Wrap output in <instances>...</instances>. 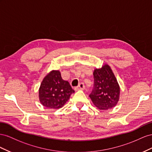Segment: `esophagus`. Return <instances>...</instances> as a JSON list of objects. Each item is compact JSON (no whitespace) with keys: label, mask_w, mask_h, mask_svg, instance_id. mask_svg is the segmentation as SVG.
<instances>
[{"label":"esophagus","mask_w":152,"mask_h":152,"mask_svg":"<svg viewBox=\"0 0 152 152\" xmlns=\"http://www.w3.org/2000/svg\"><path fill=\"white\" fill-rule=\"evenodd\" d=\"M85 88V85L83 83H81L79 84L78 86H76V87L75 88V90H84Z\"/></svg>","instance_id":"1"}]
</instances>
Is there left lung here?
<instances>
[{
    "instance_id": "left-lung-1",
    "label": "left lung",
    "mask_w": 152,
    "mask_h": 152,
    "mask_svg": "<svg viewBox=\"0 0 152 152\" xmlns=\"http://www.w3.org/2000/svg\"><path fill=\"white\" fill-rule=\"evenodd\" d=\"M94 87L89 95L94 104L99 110L115 107L120 97V86L111 67L105 64L94 71Z\"/></svg>"
}]
</instances>
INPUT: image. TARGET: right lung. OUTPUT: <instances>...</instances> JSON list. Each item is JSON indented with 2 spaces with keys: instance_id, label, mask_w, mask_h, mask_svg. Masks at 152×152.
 Wrapping results in <instances>:
<instances>
[{
  "instance_id": "add662e5",
  "label": "right lung",
  "mask_w": 152,
  "mask_h": 152,
  "mask_svg": "<svg viewBox=\"0 0 152 152\" xmlns=\"http://www.w3.org/2000/svg\"><path fill=\"white\" fill-rule=\"evenodd\" d=\"M75 93L67 81L64 80L59 71H52L45 77L39 89L41 104L50 109L62 107Z\"/></svg>"
}]
</instances>
